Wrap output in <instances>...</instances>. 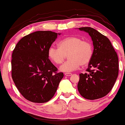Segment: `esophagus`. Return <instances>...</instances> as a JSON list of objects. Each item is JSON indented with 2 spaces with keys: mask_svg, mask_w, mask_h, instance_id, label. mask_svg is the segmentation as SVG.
<instances>
[{
  "mask_svg": "<svg viewBox=\"0 0 125 125\" xmlns=\"http://www.w3.org/2000/svg\"><path fill=\"white\" fill-rule=\"evenodd\" d=\"M65 76H71L72 75V74L71 73H65Z\"/></svg>",
  "mask_w": 125,
  "mask_h": 125,
  "instance_id": "obj_1",
  "label": "esophagus"
}]
</instances>
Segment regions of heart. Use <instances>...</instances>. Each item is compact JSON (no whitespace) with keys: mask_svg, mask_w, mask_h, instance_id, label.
Wrapping results in <instances>:
<instances>
[{"mask_svg":"<svg viewBox=\"0 0 125 125\" xmlns=\"http://www.w3.org/2000/svg\"><path fill=\"white\" fill-rule=\"evenodd\" d=\"M93 54L92 43L77 36L64 38L59 42L58 48L52 46L48 50L49 58L56 64L62 63L68 55L69 60L60 67L63 72H71L77 70L81 65H87L92 60Z\"/></svg>","mask_w":125,"mask_h":125,"instance_id":"1","label":"heart"}]
</instances>
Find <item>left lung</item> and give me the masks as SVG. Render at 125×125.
Returning a JSON list of instances; mask_svg holds the SVG:
<instances>
[{
	"instance_id": "obj_1",
	"label": "left lung",
	"mask_w": 125,
	"mask_h": 125,
	"mask_svg": "<svg viewBox=\"0 0 125 125\" xmlns=\"http://www.w3.org/2000/svg\"><path fill=\"white\" fill-rule=\"evenodd\" d=\"M78 28L92 38L94 54L87 73L80 74L78 90L86 99H98L106 96L115 83L118 74V56L107 37L91 27Z\"/></svg>"
}]
</instances>
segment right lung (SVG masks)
<instances>
[{
  "label": "right lung",
  "mask_w": 125,
  "mask_h": 125,
  "mask_svg": "<svg viewBox=\"0 0 125 125\" xmlns=\"http://www.w3.org/2000/svg\"><path fill=\"white\" fill-rule=\"evenodd\" d=\"M61 33L38 31L22 38L12 53L11 76L27 100L42 103L55 95L64 76L49 58L48 50Z\"/></svg>",
  "instance_id": "right-lung-1"
}]
</instances>
